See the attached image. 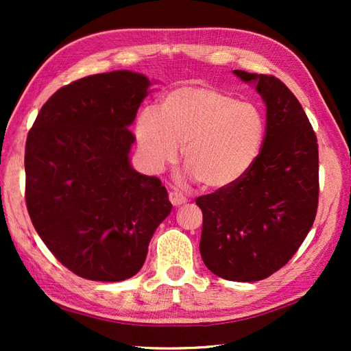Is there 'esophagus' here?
Here are the masks:
<instances>
[{
	"instance_id": "esophagus-1",
	"label": "esophagus",
	"mask_w": 351,
	"mask_h": 351,
	"mask_svg": "<svg viewBox=\"0 0 351 351\" xmlns=\"http://www.w3.org/2000/svg\"><path fill=\"white\" fill-rule=\"evenodd\" d=\"M169 199H170V202H171V205H173V206H181V205H184L185 202H187V199H185V196L181 195L180 191H170L169 193Z\"/></svg>"
}]
</instances>
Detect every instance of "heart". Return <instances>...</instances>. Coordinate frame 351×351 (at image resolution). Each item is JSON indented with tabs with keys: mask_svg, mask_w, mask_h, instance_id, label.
<instances>
[{
	"mask_svg": "<svg viewBox=\"0 0 351 351\" xmlns=\"http://www.w3.org/2000/svg\"><path fill=\"white\" fill-rule=\"evenodd\" d=\"M136 136L146 166L160 171L184 146V164L208 190L241 181L259 158L265 121L258 107L208 86H185L169 92L158 113L145 110Z\"/></svg>",
	"mask_w": 351,
	"mask_h": 351,
	"instance_id": "heart-1",
	"label": "heart"
}]
</instances>
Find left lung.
Wrapping results in <instances>:
<instances>
[{
	"label": "left lung",
	"instance_id": "8db88e82",
	"mask_svg": "<svg viewBox=\"0 0 351 351\" xmlns=\"http://www.w3.org/2000/svg\"><path fill=\"white\" fill-rule=\"evenodd\" d=\"M234 73L263 96L265 140L241 181L196 199L204 214L199 249L219 278L256 282L280 270L314 225L318 145L302 104L279 78Z\"/></svg>",
	"mask_w": 351,
	"mask_h": 351
}]
</instances>
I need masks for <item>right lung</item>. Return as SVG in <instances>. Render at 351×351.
Returning <instances> with one entry per match:
<instances>
[{
    "label": "right lung",
    "instance_id": "right-lung-1",
    "mask_svg": "<svg viewBox=\"0 0 351 351\" xmlns=\"http://www.w3.org/2000/svg\"><path fill=\"white\" fill-rule=\"evenodd\" d=\"M152 83L114 71L63 86L40 108L25 143V202L42 241L80 278L119 282L145 264L171 211L156 176L130 164L128 126Z\"/></svg>",
    "mask_w": 351,
    "mask_h": 351
}]
</instances>
